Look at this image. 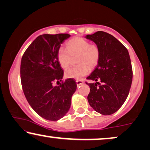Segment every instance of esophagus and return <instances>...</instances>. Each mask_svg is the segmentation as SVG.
Here are the masks:
<instances>
[{"label":"esophagus","instance_id":"1","mask_svg":"<svg viewBox=\"0 0 150 150\" xmlns=\"http://www.w3.org/2000/svg\"><path fill=\"white\" fill-rule=\"evenodd\" d=\"M83 83V81L82 80H78V79H77V80H76V83H77V86H79L81 85Z\"/></svg>","mask_w":150,"mask_h":150}]
</instances>
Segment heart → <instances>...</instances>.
<instances>
[{"label":"heart","mask_w":150,"mask_h":150,"mask_svg":"<svg viewBox=\"0 0 150 150\" xmlns=\"http://www.w3.org/2000/svg\"><path fill=\"white\" fill-rule=\"evenodd\" d=\"M76 67H71L65 72L67 78L81 79L90 73L98 64L101 56L99 46L91 44L81 37H74L67 43V48L60 47L57 53V61L64 69L71 64L72 57H76Z\"/></svg>","instance_id":"1"}]
</instances>
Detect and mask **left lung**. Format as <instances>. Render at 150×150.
Here are the masks:
<instances>
[{
    "instance_id": "left-lung-1",
    "label": "left lung",
    "mask_w": 150,
    "mask_h": 150,
    "mask_svg": "<svg viewBox=\"0 0 150 150\" xmlns=\"http://www.w3.org/2000/svg\"><path fill=\"white\" fill-rule=\"evenodd\" d=\"M86 38L98 45L101 51L98 64L86 78L94 81L86 82L91 89L88 101L97 112L112 115L122 106L132 85L133 73L128 51L106 32L99 31Z\"/></svg>"
}]
</instances>
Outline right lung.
I'll list each match as a JSON object with an SVG mask.
<instances>
[{"label":"right lung","instance_id":"right-lung-1","mask_svg":"<svg viewBox=\"0 0 150 150\" xmlns=\"http://www.w3.org/2000/svg\"><path fill=\"white\" fill-rule=\"evenodd\" d=\"M68 33L39 35L29 46L22 57L21 79L28 103L38 115L49 121L62 118L71 106V97L77 88L75 80L62 81L64 71L57 53Z\"/></svg>","mask_w":150,"mask_h":150}]
</instances>
